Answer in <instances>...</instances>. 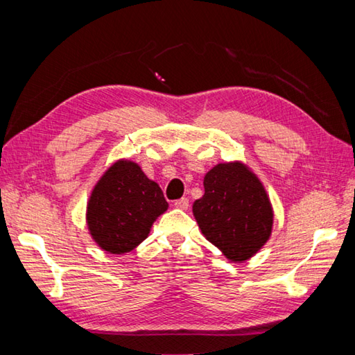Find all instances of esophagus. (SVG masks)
I'll use <instances>...</instances> for the list:
<instances>
[{
    "label": "esophagus",
    "instance_id": "obj_1",
    "mask_svg": "<svg viewBox=\"0 0 355 355\" xmlns=\"http://www.w3.org/2000/svg\"><path fill=\"white\" fill-rule=\"evenodd\" d=\"M173 206L178 207V209H183V210H186L187 207H189V198H186V197L180 198V200H177L175 202H173Z\"/></svg>",
    "mask_w": 355,
    "mask_h": 355
}]
</instances>
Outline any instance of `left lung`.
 Returning <instances> with one entry per match:
<instances>
[{
    "label": "left lung",
    "instance_id": "1",
    "mask_svg": "<svg viewBox=\"0 0 355 355\" xmlns=\"http://www.w3.org/2000/svg\"><path fill=\"white\" fill-rule=\"evenodd\" d=\"M193 216L210 243L239 262L267 243L273 225L268 197L254 173L241 163H221L205 177V195Z\"/></svg>",
    "mask_w": 355,
    "mask_h": 355
}]
</instances>
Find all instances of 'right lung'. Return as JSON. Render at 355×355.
I'll use <instances>...</instances> for the list:
<instances>
[{"label": "right lung", "instance_id": "right-lung-1", "mask_svg": "<svg viewBox=\"0 0 355 355\" xmlns=\"http://www.w3.org/2000/svg\"><path fill=\"white\" fill-rule=\"evenodd\" d=\"M166 209L160 186L139 164L120 160L94 187L88 202V227L103 250L122 254L148 236L150 225Z\"/></svg>", "mask_w": 355, "mask_h": 355}]
</instances>
